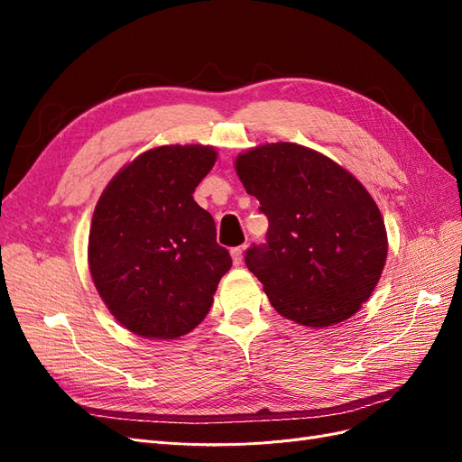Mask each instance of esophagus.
Here are the masks:
<instances>
[{"mask_svg": "<svg viewBox=\"0 0 462 462\" xmlns=\"http://www.w3.org/2000/svg\"><path fill=\"white\" fill-rule=\"evenodd\" d=\"M243 253H245V246H236L231 250V258L235 265H239L243 262Z\"/></svg>", "mask_w": 462, "mask_h": 462, "instance_id": "1", "label": "esophagus"}]
</instances>
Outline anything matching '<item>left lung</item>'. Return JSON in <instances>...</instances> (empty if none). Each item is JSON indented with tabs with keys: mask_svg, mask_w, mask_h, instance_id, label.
<instances>
[{
	"mask_svg": "<svg viewBox=\"0 0 462 462\" xmlns=\"http://www.w3.org/2000/svg\"><path fill=\"white\" fill-rule=\"evenodd\" d=\"M235 170L268 216V243L248 248L246 268L273 309L309 328L355 316L380 282L387 231L360 180L324 153L292 143L239 153Z\"/></svg>",
	"mask_w": 462,
	"mask_h": 462,
	"instance_id": "obj_1",
	"label": "left lung"
}]
</instances>
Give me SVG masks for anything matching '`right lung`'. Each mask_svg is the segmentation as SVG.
<instances>
[{"label":"right lung","instance_id":"1","mask_svg":"<svg viewBox=\"0 0 462 462\" xmlns=\"http://www.w3.org/2000/svg\"><path fill=\"white\" fill-rule=\"evenodd\" d=\"M217 160L214 146L165 144L143 152L109 180L96 204L88 268L107 310L146 339H177L209 312L231 256L216 223L192 199Z\"/></svg>","mask_w":462,"mask_h":462}]
</instances>
